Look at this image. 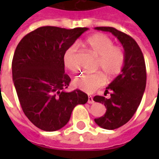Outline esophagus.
Returning a JSON list of instances; mask_svg holds the SVG:
<instances>
[{"instance_id":"34e87169","label":"esophagus","mask_w":159,"mask_h":159,"mask_svg":"<svg viewBox=\"0 0 159 159\" xmlns=\"http://www.w3.org/2000/svg\"><path fill=\"white\" fill-rule=\"evenodd\" d=\"M88 103H89V104H93V97L91 96V95H89V97H88Z\"/></svg>"}]
</instances>
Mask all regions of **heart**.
I'll use <instances>...</instances> for the list:
<instances>
[{
	"label": "heart",
	"mask_w": 159,
	"mask_h": 159,
	"mask_svg": "<svg viewBox=\"0 0 159 159\" xmlns=\"http://www.w3.org/2000/svg\"><path fill=\"white\" fill-rule=\"evenodd\" d=\"M84 45L98 57L96 69L100 70L108 78H113L122 71L125 63V52L121 47L114 45L113 41L109 36L104 34H95L87 38ZM76 56V45L69 47L63 56L65 66L72 72L78 70ZM105 82V76L101 72L83 73L76 76L73 83L83 92L91 93L103 86Z\"/></svg>",
	"instance_id": "heart-1"
}]
</instances>
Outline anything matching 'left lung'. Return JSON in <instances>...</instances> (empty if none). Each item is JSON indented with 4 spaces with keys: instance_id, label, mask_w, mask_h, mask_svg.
Wrapping results in <instances>:
<instances>
[{
    "instance_id": "left-lung-1",
    "label": "left lung",
    "mask_w": 159,
    "mask_h": 159,
    "mask_svg": "<svg viewBox=\"0 0 159 159\" xmlns=\"http://www.w3.org/2000/svg\"><path fill=\"white\" fill-rule=\"evenodd\" d=\"M98 30L108 31L122 43L125 52V63L122 72L109 84L106 94L111 97H93L95 102L104 104L107 111L94 122L106 129H116L127 123L140 106L147 83V70L143 53L137 42L129 35L113 27H96Z\"/></svg>"
}]
</instances>
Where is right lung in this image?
Masks as SVG:
<instances>
[{
  "instance_id": "1",
  "label": "right lung",
  "mask_w": 159,
  "mask_h": 159,
  "mask_svg": "<svg viewBox=\"0 0 159 159\" xmlns=\"http://www.w3.org/2000/svg\"><path fill=\"white\" fill-rule=\"evenodd\" d=\"M88 30L42 26L24 36L16 48L12 62L16 92L24 113L40 129H60L74 107L88 101L81 90L66 91L70 78L63 60L66 49Z\"/></svg>"
}]
</instances>
